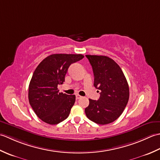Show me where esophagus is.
<instances>
[{"instance_id":"obj_1","label":"esophagus","mask_w":160,"mask_h":160,"mask_svg":"<svg viewBox=\"0 0 160 160\" xmlns=\"http://www.w3.org/2000/svg\"><path fill=\"white\" fill-rule=\"evenodd\" d=\"M82 98V96H80V95H76V99H80V98Z\"/></svg>"}]
</instances>
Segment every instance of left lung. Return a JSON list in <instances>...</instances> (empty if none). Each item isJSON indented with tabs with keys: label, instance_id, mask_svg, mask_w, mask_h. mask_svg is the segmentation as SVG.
Returning <instances> with one entry per match:
<instances>
[{
	"label": "left lung",
	"instance_id": "1",
	"mask_svg": "<svg viewBox=\"0 0 160 160\" xmlns=\"http://www.w3.org/2000/svg\"><path fill=\"white\" fill-rule=\"evenodd\" d=\"M92 67L94 87L101 91L98 100L89 99L87 117L95 123L107 124L120 116L128 103L129 88L120 66L105 56L86 55Z\"/></svg>",
	"mask_w": 160,
	"mask_h": 160
}]
</instances>
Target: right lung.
<instances>
[{"label": "right lung", "instance_id": "right-lung-1", "mask_svg": "<svg viewBox=\"0 0 160 160\" xmlns=\"http://www.w3.org/2000/svg\"><path fill=\"white\" fill-rule=\"evenodd\" d=\"M82 54H52L45 58L33 73L29 85V102L37 116L49 124H57L69 116L75 95L59 93L68 68L82 60Z\"/></svg>", "mask_w": 160, "mask_h": 160}]
</instances>
